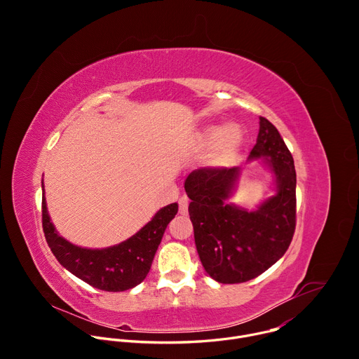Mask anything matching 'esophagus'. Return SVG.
Returning <instances> with one entry per match:
<instances>
[{
  "mask_svg": "<svg viewBox=\"0 0 359 359\" xmlns=\"http://www.w3.org/2000/svg\"><path fill=\"white\" fill-rule=\"evenodd\" d=\"M189 209V197L187 196H182L179 200V213L180 215H186Z\"/></svg>",
  "mask_w": 359,
  "mask_h": 359,
  "instance_id": "34e87169",
  "label": "esophagus"
}]
</instances>
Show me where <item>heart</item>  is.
<instances>
[{"label": "heart", "mask_w": 359, "mask_h": 359, "mask_svg": "<svg viewBox=\"0 0 359 359\" xmlns=\"http://www.w3.org/2000/svg\"><path fill=\"white\" fill-rule=\"evenodd\" d=\"M243 140V132L236 125H212L203 132V142L208 146L219 144V159L229 161Z\"/></svg>", "instance_id": "heart-1"}]
</instances>
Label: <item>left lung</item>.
<instances>
[{
    "mask_svg": "<svg viewBox=\"0 0 359 359\" xmlns=\"http://www.w3.org/2000/svg\"><path fill=\"white\" fill-rule=\"evenodd\" d=\"M259 158H266L273 170L277 193L254 212L227 203L240 168H200L184 182L200 262L222 284L263 274L283 257L295 231L294 159L277 128L263 116L248 161Z\"/></svg>",
    "mask_w": 359,
    "mask_h": 359,
    "instance_id": "8db88e82",
    "label": "left lung"
}]
</instances>
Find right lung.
I'll list each match as a JSON object with an SVG mask.
<instances>
[{"mask_svg": "<svg viewBox=\"0 0 359 359\" xmlns=\"http://www.w3.org/2000/svg\"><path fill=\"white\" fill-rule=\"evenodd\" d=\"M177 209V203H172L126 241L92 250L78 247L55 231L42 193V229L50 251L68 271L97 290L116 292L133 288L146 278L163 233Z\"/></svg>", "mask_w": 359, "mask_h": 359, "instance_id": "right-lung-1", "label": "right lung"}]
</instances>
